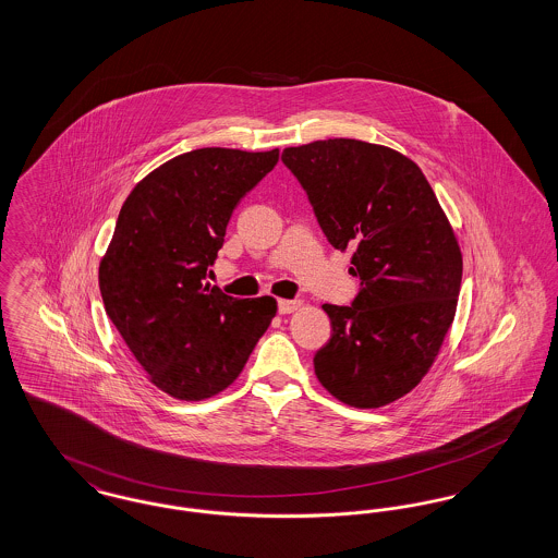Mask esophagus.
Segmentation results:
<instances>
[{
  "label": "esophagus",
  "mask_w": 558,
  "mask_h": 558,
  "mask_svg": "<svg viewBox=\"0 0 558 558\" xmlns=\"http://www.w3.org/2000/svg\"><path fill=\"white\" fill-rule=\"evenodd\" d=\"M301 301L299 299H280L278 301V312L280 314H292V312H296V310H301Z\"/></svg>",
  "instance_id": "1"
}]
</instances>
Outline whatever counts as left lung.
Instances as JSON below:
<instances>
[{
    "label": "left lung",
    "instance_id": "1",
    "mask_svg": "<svg viewBox=\"0 0 558 558\" xmlns=\"http://www.w3.org/2000/svg\"><path fill=\"white\" fill-rule=\"evenodd\" d=\"M319 228L362 289L322 305L332 337L314 357L322 387L347 405L380 408L433 366L456 316L462 253L425 173L398 150L332 137L284 148Z\"/></svg>",
    "mask_w": 558,
    "mask_h": 558
}]
</instances>
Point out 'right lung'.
Segmentation results:
<instances>
[{"instance_id": "1", "label": "right lung", "mask_w": 558, "mask_h": 558, "mask_svg": "<svg viewBox=\"0 0 558 558\" xmlns=\"http://www.w3.org/2000/svg\"><path fill=\"white\" fill-rule=\"evenodd\" d=\"M280 150L198 148L162 162L123 203L100 262L108 318L167 396L228 389L276 316V299H234L205 282L232 211Z\"/></svg>"}]
</instances>
